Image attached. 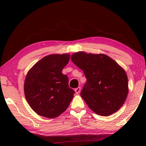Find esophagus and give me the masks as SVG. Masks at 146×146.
<instances>
[{"label": "esophagus", "instance_id": "esophagus-1", "mask_svg": "<svg viewBox=\"0 0 146 146\" xmlns=\"http://www.w3.org/2000/svg\"><path fill=\"white\" fill-rule=\"evenodd\" d=\"M80 90H81L80 87H78V88H76L75 89V92L76 93V94H79L80 92Z\"/></svg>", "mask_w": 146, "mask_h": 146}]
</instances>
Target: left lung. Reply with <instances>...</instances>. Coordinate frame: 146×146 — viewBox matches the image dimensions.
I'll use <instances>...</instances> for the list:
<instances>
[{"label": "left lung", "mask_w": 146, "mask_h": 146, "mask_svg": "<svg viewBox=\"0 0 146 146\" xmlns=\"http://www.w3.org/2000/svg\"><path fill=\"white\" fill-rule=\"evenodd\" d=\"M71 60L86 78L80 95L94 112L108 116L122 106L128 94V81L116 62L104 54L84 52L74 53Z\"/></svg>", "instance_id": "1"}]
</instances>
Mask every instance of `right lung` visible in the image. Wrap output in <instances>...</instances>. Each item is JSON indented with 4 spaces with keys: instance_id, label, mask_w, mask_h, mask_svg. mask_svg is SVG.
Returning <instances> with one entry per match:
<instances>
[{
    "instance_id": "add662e5",
    "label": "right lung",
    "mask_w": 146,
    "mask_h": 146,
    "mask_svg": "<svg viewBox=\"0 0 146 146\" xmlns=\"http://www.w3.org/2000/svg\"><path fill=\"white\" fill-rule=\"evenodd\" d=\"M70 56L69 54L48 55L28 72L24 84L25 95L37 114L54 118L69 106L75 92L69 88L68 78L62 71Z\"/></svg>"
}]
</instances>
